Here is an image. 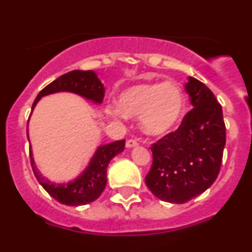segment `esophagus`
<instances>
[{
	"mask_svg": "<svg viewBox=\"0 0 252 252\" xmlns=\"http://www.w3.org/2000/svg\"><path fill=\"white\" fill-rule=\"evenodd\" d=\"M137 146H138V143H137L136 139H128V141L126 142L127 148H133V147H137Z\"/></svg>",
	"mask_w": 252,
	"mask_h": 252,
	"instance_id": "esophagus-1",
	"label": "esophagus"
}]
</instances>
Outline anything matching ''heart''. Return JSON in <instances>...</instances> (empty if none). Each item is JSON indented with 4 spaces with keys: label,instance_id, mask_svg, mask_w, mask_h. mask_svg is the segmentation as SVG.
Instances as JSON below:
<instances>
[{
    "label": "heart",
    "instance_id": "heart-1",
    "mask_svg": "<svg viewBox=\"0 0 252 252\" xmlns=\"http://www.w3.org/2000/svg\"><path fill=\"white\" fill-rule=\"evenodd\" d=\"M186 99L175 83L138 84L120 94L118 108H110L113 118H141V127L147 134L161 136L175 128L185 114Z\"/></svg>",
    "mask_w": 252,
    "mask_h": 252
}]
</instances>
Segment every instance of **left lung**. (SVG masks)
I'll return each mask as SVG.
<instances>
[{
    "instance_id": "obj_1",
    "label": "left lung",
    "mask_w": 252,
    "mask_h": 252,
    "mask_svg": "<svg viewBox=\"0 0 252 252\" xmlns=\"http://www.w3.org/2000/svg\"><path fill=\"white\" fill-rule=\"evenodd\" d=\"M185 89L193 109L175 132L152 144L153 164L146 176L152 193L170 203H185L211 188L225 146L223 111L211 89L193 77Z\"/></svg>"
}]
</instances>
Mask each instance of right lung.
<instances>
[{
  "label": "right lung",
  "instance_id": "obj_1",
  "mask_svg": "<svg viewBox=\"0 0 252 252\" xmlns=\"http://www.w3.org/2000/svg\"><path fill=\"white\" fill-rule=\"evenodd\" d=\"M61 92L77 94L93 104L100 105L103 103L105 88L100 79L98 78V74L94 71L74 69V71L60 76L42 89L34 100L32 113L42 96L61 93ZM27 136L29 138L28 129H27ZM124 148H125V139L96 147L88 165L76 178L66 183H54L42 176L35 165L32 146L29 151H31V163L34 175L38 179L39 184L46 190V192L62 205L77 207V206H84L94 202L103 193L106 181H108L106 169H108L109 163L114 157L124 152Z\"/></svg>",
  "mask_w": 252,
  "mask_h": 252
}]
</instances>
